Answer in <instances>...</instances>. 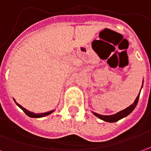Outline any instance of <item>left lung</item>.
<instances>
[{
  "instance_id": "1",
  "label": "left lung",
  "mask_w": 151,
  "mask_h": 151,
  "mask_svg": "<svg viewBox=\"0 0 151 151\" xmlns=\"http://www.w3.org/2000/svg\"><path fill=\"white\" fill-rule=\"evenodd\" d=\"M141 92V91H140ZM139 95H137V97L135 99V101L133 103V104L130 105L129 107H128L125 109H124L122 111H119V112H117V113L114 114V115H110V116H103V115H99L98 113H95V112H93V114L96 116L97 117H99V119H101V120H104V121H107V122H110V123H113V122H116V121H118L120 119H122L124 117L127 116L128 115H129L132 111H133V109L135 108V107L137 104V102H138V99H139Z\"/></svg>"
}]
</instances>
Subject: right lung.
Listing matches in <instances>:
<instances>
[{
	"instance_id": "obj_1",
	"label": "right lung",
	"mask_w": 151,
	"mask_h": 151,
	"mask_svg": "<svg viewBox=\"0 0 151 151\" xmlns=\"http://www.w3.org/2000/svg\"><path fill=\"white\" fill-rule=\"evenodd\" d=\"M15 103H16V102H15ZM16 104L18 105V107L21 108L22 110L24 111L25 113L27 114L28 116L33 117V118H40V117L46 116H47V115H49V114H51V113H52V112H53V111H47V112H44V113L35 114V113H34V112H32V111H28V110H27L26 108H23V107H22L21 105L18 104V103H16Z\"/></svg>"
}]
</instances>
